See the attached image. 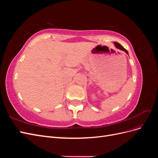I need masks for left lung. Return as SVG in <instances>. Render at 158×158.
Here are the masks:
<instances>
[{
	"label": "left lung",
	"mask_w": 158,
	"mask_h": 158,
	"mask_svg": "<svg viewBox=\"0 0 158 158\" xmlns=\"http://www.w3.org/2000/svg\"><path fill=\"white\" fill-rule=\"evenodd\" d=\"M114 45H115V47H117V49H121V50H123V51H125L127 54H128V51L124 48V47L121 45H120L119 44H118V43H117V42H114Z\"/></svg>",
	"instance_id": "1"
}]
</instances>
